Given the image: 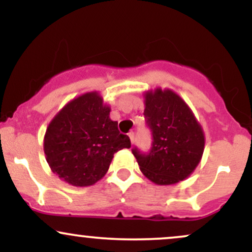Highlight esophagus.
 <instances>
[{
    "label": "esophagus",
    "mask_w": 252,
    "mask_h": 252,
    "mask_svg": "<svg viewBox=\"0 0 252 252\" xmlns=\"http://www.w3.org/2000/svg\"><path fill=\"white\" fill-rule=\"evenodd\" d=\"M129 137H130V141H131V144H134V142H135V134H134V132H130Z\"/></svg>",
    "instance_id": "esophagus-1"
}]
</instances>
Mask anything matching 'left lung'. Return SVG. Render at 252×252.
I'll list each match as a JSON object with an SVG mask.
<instances>
[{"label":"left lung","instance_id":"1","mask_svg":"<svg viewBox=\"0 0 252 252\" xmlns=\"http://www.w3.org/2000/svg\"><path fill=\"white\" fill-rule=\"evenodd\" d=\"M144 116L152 130L148 154L132 149L141 172L156 185H175L194 172L201 160L205 135L182 98L169 89L144 92Z\"/></svg>","mask_w":252,"mask_h":252}]
</instances>
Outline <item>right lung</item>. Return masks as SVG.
I'll list each match as a JSON object with an SVG mask.
<instances>
[{"label": "right lung", "instance_id": "1", "mask_svg": "<svg viewBox=\"0 0 252 252\" xmlns=\"http://www.w3.org/2000/svg\"><path fill=\"white\" fill-rule=\"evenodd\" d=\"M99 92H86L66 104L53 117L43 137L51 170L72 186L96 184L108 172L114 154L130 148Z\"/></svg>", "mask_w": 252, "mask_h": 252}]
</instances>
